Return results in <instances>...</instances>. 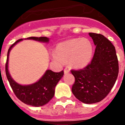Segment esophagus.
<instances>
[{
  "mask_svg": "<svg viewBox=\"0 0 125 125\" xmlns=\"http://www.w3.org/2000/svg\"><path fill=\"white\" fill-rule=\"evenodd\" d=\"M69 73V69L68 68H65L64 69V73L65 74H67Z\"/></svg>",
  "mask_w": 125,
  "mask_h": 125,
  "instance_id": "34e87169",
  "label": "esophagus"
}]
</instances>
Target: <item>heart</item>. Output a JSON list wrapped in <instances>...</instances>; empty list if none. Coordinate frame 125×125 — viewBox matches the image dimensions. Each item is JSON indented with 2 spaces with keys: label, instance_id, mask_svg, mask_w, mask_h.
<instances>
[{
  "label": "heart",
  "instance_id": "heart-1",
  "mask_svg": "<svg viewBox=\"0 0 125 125\" xmlns=\"http://www.w3.org/2000/svg\"><path fill=\"white\" fill-rule=\"evenodd\" d=\"M93 53V45L88 39L74 38L58 43L53 58L56 60L68 61L73 67L82 69L91 62Z\"/></svg>",
  "mask_w": 125,
  "mask_h": 125
}]
</instances>
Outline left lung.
I'll return each instance as SVG.
<instances>
[{
  "label": "left lung",
  "mask_w": 125,
  "mask_h": 125,
  "mask_svg": "<svg viewBox=\"0 0 125 125\" xmlns=\"http://www.w3.org/2000/svg\"><path fill=\"white\" fill-rule=\"evenodd\" d=\"M96 46L91 63L80 70H71L75 78L72 92L85 104L99 103L106 97L114 85L119 73L116 51L103 35L89 33Z\"/></svg>",
  "instance_id": "left-lung-1"
}]
</instances>
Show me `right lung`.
<instances>
[{"mask_svg":"<svg viewBox=\"0 0 125 125\" xmlns=\"http://www.w3.org/2000/svg\"><path fill=\"white\" fill-rule=\"evenodd\" d=\"M25 40H33L38 42L49 43V38L47 37H30ZM23 40L20 39L13 44L8 51L6 63V74L9 83L15 95L24 104L32 106L39 107L46 104L52 99L55 93V87L63 76V71L54 73L47 70L45 74L36 82L30 85H21L17 83L11 76L8 71V61L10 52L17 43Z\"/></svg>","mask_w":125,"mask_h":125,"instance_id":"obj_1","label":"right lung"}]
</instances>
